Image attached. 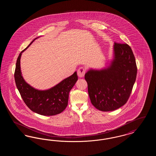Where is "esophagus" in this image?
<instances>
[{"mask_svg":"<svg viewBox=\"0 0 156 156\" xmlns=\"http://www.w3.org/2000/svg\"><path fill=\"white\" fill-rule=\"evenodd\" d=\"M86 73V70L83 68V67H80L77 71V74L78 75L79 77L82 78Z\"/></svg>","mask_w":156,"mask_h":156,"instance_id":"34e87169","label":"esophagus"}]
</instances>
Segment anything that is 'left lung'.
<instances>
[{
  "instance_id": "obj_1",
  "label": "left lung",
  "mask_w": 156,
  "mask_h": 156,
  "mask_svg": "<svg viewBox=\"0 0 156 156\" xmlns=\"http://www.w3.org/2000/svg\"><path fill=\"white\" fill-rule=\"evenodd\" d=\"M136 59L130 47L115 43L113 59L108 67L90 69L85 75L90 102L101 111H113L126 104L137 75Z\"/></svg>"
}]
</instances>
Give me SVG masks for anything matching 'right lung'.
<instances>
[{
  "instance_id": "obj_1",
  "label": "right lung",
  "mask_w": 156,
  "mask_h": 156,
  "mask_svg": "<svg viewBox=\"0 0 156 156\" xmlns=\"http://www.w3.org/2000/svg\"><path fill=\"white\" fill-rule=\"evenodd\" d=\"M37 38L20 53L16 64L15 82L23 101L30 110L41 115L53 116L61 113L66 108L69 92L77 81L78 76L75 71L51 88L43 90L35 89L25 81L20 69L22 54Z\"/></svg>"
}]
</instances>
